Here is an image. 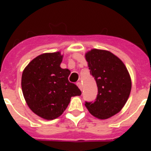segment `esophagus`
<instances>
[{
	"instance_id": "34e87169",
	"label": "esophagus",
	"mask_w": 151,
	"mask_h": 151,
	"mask_svg": "<svg viewBox=\"0 0 151 151\" xmlns=\"http://www.w3.org/2000/svg\"><path fill=\"white\" fill-rule=\"evenodd\" d=\"M77 85H78V87L79 88L81 89V90H82V85H81V83L78 82L77 83Z\"/></svg>"
}]
</instances>
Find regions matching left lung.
Segmentation results:
<instances>
[{"label":"left lung","instance_id":"8db88e82","mask_svg":"<svg viewBox=\"0 0 151 151\" xmlns=\"http://www.w3.org/2000/svg\"><path fill=\"white\" fill-rule=\"evenodd\" d=\"M90 74L98 87L94 102L85 106L94 117L107 119L119 112L129 99L131 78L123 62L109 51L92 49L85 54Z\"/></svg>","mask_w":151,"mask_h":151}]
</instances>
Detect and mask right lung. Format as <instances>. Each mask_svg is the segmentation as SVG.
<instances>
[{
  "label": "right lung",
  "mask_w": 151,
  "mask_h": 151,
  "mask_svg": "<svg viewBox=\"0 0 151 151\" xmlns=\"http://www.w3.org/2000/svg\"><path fill=\"white\" fill-rule=\"evenodd\" d=\"M59 52L44 53L34 59L22 75V94L29 109L39 117L53 120L66 110L70 98L81 92L68 77L70 71L62 69Z\"/></svg>",
  "instance_id": "1"
}]
</instances>
